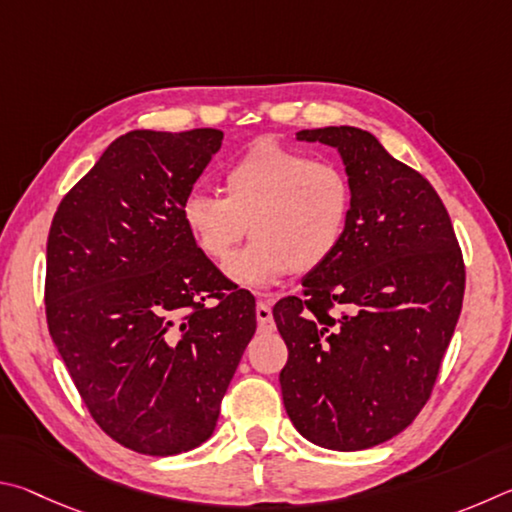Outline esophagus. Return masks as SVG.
<instances>
[{
  "label": "esophagus",
  "instance_id": "obj_1",
  "mask_svg": "<svg viewBox=\"0 0 512 512\" xmlns=\"http://www.w3.org/2000/svg\"><path fill=\"white\" fill-rule=\"evenodd\" d=\"M256 319H258V330H261V333H272V330L276 328L274 317H272V308L267 301L256 303Z\"/></svg>",
  "mask_w": 512,
  "mask_h": 512
}]
</instances>
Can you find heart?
<instances>
[{"label":"heart","mask_w":512,"mask_h":512,"mask_svg":"<svg viewBox=\"0 0 512 512\" xmlns=\"http://www.w3.org/2000/svg\"><path fill=\"white\" fill-rule=\"evenodd\" d=\"M224 197L191 191L182 222L213 263L229 261L245 238L251 245L227 265L231 281L265 288L290 270L308 274L333 258L353 213V184L342 166L261 139L222 175Z\"/></svg>","instance_id":"1"}]
</instances>
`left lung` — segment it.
Returning a JSON list of instances; mask_svg holds the SVG:
<instances>
[{
	"label": "left lung",
	"instance_id": "8db88e82",
	"mask_svg": "<svg viewBox=\"0 0 512 512\" xmlns=\"http://www.w3.org/2000/svg\"><path fill=\"white\" fill-rule=\"evenodd\" d=\"M297 139L337 148L353 213L333 258L303 279V297L274 306L288 346L283 405L315 445L366 450L409 427L432 396L465 265L434 186L371 132L330 125Z\"/></svg>",
	"mask_w": 512,
	"mask_h": 512
}]
</instances>
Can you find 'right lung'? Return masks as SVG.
<instances>
[{
  "instance_id": "right-lung-1",
  "label": "right lung",
  "mask_w": 512,
  "mask_h": 512,
  "mask_svg": "<svg viewBox=\"0 0 512 512\" xmlns=\"http://www.w3.org/2000/svg\"><path fill=\"white\" fill-rule=\"evenodd\" d=\"M224 134L132 130L62 197L47 240V324L116 443L173 456L213 434L256 303L195 245L182 202Z\"/></svg>"
}]
</instances>
